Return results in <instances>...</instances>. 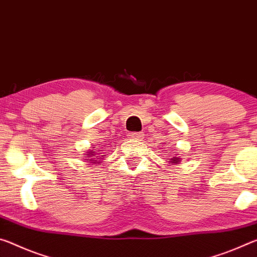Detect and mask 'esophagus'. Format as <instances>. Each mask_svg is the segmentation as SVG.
<instances>
[{
	"instance_id": "1",
	"label": "esophagus",
	"mask_w": 257,
	"mask_h": 257,
	"mask_svg": "<svg viewBox=\"0 0 257 257\" xmlns=\"http://www.w3.org/2000/svg\"><path fill=\"white\" fill-rule=\"evenodd\" d=\"M142 137H144V134L140 133V132H133V133H130V138L132 139L134 141H139L141 140Z\"/></svg>"
}]
</instances>
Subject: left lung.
Returning a JSON list of instances; mask_svg holds the SVG:
<instances>
[{
	"label": "left lung",
	"instance_id": "left-lung-1",
	"mask_svg": "<svg viewBox=\"0 0 257 257\" xmlns=\"http://www.w3.org/2000/svg\"><path fill=\"white\" fill-rule=\"evenodd\" d=\"M167 161H170L171 163H173V164H178L180 162V158L179 157H172L171 159H167Z\"/></svg>",
	"mask_w": 257,
	"mask_h": 257
}]
</instances>
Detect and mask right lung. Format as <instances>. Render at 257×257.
Here are the masks:
<instances>
[{"label": "right lung", "instance_id": "obj_1", "mask_svg": "<svg viewBox=\"0 0 257 257\" xmlns=\"http://www.w3.org/2000/svg\"><path fill=\"white\" fill-rule=\"evenodd\" d=\"M92 148H94V147H92ZM101 154L102 153H99V151H96V149H95V151L90 150L89 153H86V155H85V157H86L85 161H90V163H94L98 165V164L102 161V159H101V156H104V155H101Z\"/></svg>", "mask_w": 257, "mask_h": 257}]
</instances>
